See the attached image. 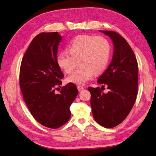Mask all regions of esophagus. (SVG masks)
<instances>
[{
    "mask_svg": "<svg viewBox=\"0 0 156 156\" xmlns=\"http://www.w3.org/2000/svg\"><path fill=\"white\" fill-rule=\"evenodd\" d=\"M77 89H78L79 91H81V90H83L84 89V87H83V86H81V85H78L77 86Z\"/></svg>",
    "mask_w": 156,
    "mask_h": 156,
    "instance_id": "esophagus-1",
    "label": "esophagus"
}]
</instances>
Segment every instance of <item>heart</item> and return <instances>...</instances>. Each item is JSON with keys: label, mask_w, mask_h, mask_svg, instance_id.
<instances>
[{"label": "heart", "mask_w": 156, "mask_h": 156, "mask_svg": "<svg viewBox=\"0 0 156 156\" xmlns=\"http://www.w3.org/2000/svg\"><path fill=\"white\" fill-rule=\"evenodd\" d=\"M68 51H64L57 57L59 67L66 73H71L77 61L80 66L67 80L76 84H84L94 74L103 72L108 65L111 46L105 37L87 35L77 36L68 45Z\"/></svg>", "instance_id": "b5f03b06"}]
</instances>
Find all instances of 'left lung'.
I'll use <instances>...</instances> for the list:
<instances>
[{
    "label": "left lung",
    "instance_id": "1",
    "mask_svg": "<svg viewBox=\"0 0 156 156\" xmlns=\"http://www.w3.org/2000/svg\"><path fill=\"white\" fill-rule=\"evenodd\" d=\"M114 43L112 60L98 83L107 86L104 94L100 87H88L90 105L95 121L105 128L119 125L135 103L138 87V64L135 54L125 38L114 31H103Z\"/></svg>",
    "mask_w": 156,
    "mask_h": 156
}]
</instances>
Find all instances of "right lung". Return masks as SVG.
Listing matches in <instances>:
<instances>
[{"mask_svg": "<svg viewBox=\"0 0 156 156\" xmlns=\"http://www.w3.org/2000/svg\"><path fill=\"white\" fill-rule=\"evenodd\" d=\"M61 41L58 32H43L35 36L23 57L19 72L21 92L32 116L41 125L52 129L68 121L69 107L78 94L72 83L55 94L64 77L57 62Z\"/></svg>", "mask_w": 156, "mask_h": 156, "instance_id": "add662e5", "label": "right lung"}]
</instances>
